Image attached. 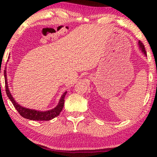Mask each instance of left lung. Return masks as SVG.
<instances>
[{
    "instance_id": "8db88e82",
    "label": "left lung",
    "mask_w": 157,
    "mask_h": 157,
    "mask_svg": "<svg viewBox=\"0 0 157 157\" xmlns=\"http://www.w3.org/2000/svg\"><path fill=\"white\" fill-rule=\"evenodd\" d=\"M139 46H140V48H141V49H142V51L144 52V54H145V55H146V51H145V46H144L143 44H142V43L140 40L139 41Z\"/></svg>"
}]
</instances>
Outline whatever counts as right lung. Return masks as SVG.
Masks as SVG:
<instances>
[{
  "mask_svg": "<svg viewBox=\"0 0 157 157\" xmlns=\"http://www.w3.org/2000/svg\"><path fill=\"white\" fill-rule=\"evenodd\" d=\"M5 78V87H6V92L7 96H8L9 99L11 100V102H12L13 105L15 106L16 110L23 117L28 119V120H37V121H41V120H50L58 116L60 114V113L62 111L64 105V101H65V96L66 94V91L63 93V94L61 97L60 102H59L58 105H57L55 109L50 110V111H35V110H32L26 109V108H23L22 106H21L19 104H17V102L15 101V100L13 99L12 95H11L10 90H9L8 84H7V80H6V74H4Z\"/></svg>",
  "mask_w": 157,
  "mask_h": 157,
  "instance_id": "right-lung-1",
  "label": "right lung"
}]
</instances>
